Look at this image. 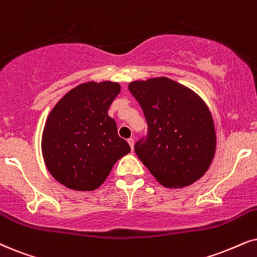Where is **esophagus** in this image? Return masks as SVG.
Wrapping results in <instances>:
<instances>
[{
  "label": "esophagus",
  "instance_id": "1",
  "mask_svg": "<svg viewBox=\"0 0 257 257\" xmlns=\"http://www.w3.org/2000/svg\"><path fill=\"white\" fill-rule=\"evenodd\" d=\"M128 144H129V146H131V148H132V151L133 149H134V139H128Z\"/></svg>",
  "mask_w": 257,
  "mask_h": 257
}]
</instances>
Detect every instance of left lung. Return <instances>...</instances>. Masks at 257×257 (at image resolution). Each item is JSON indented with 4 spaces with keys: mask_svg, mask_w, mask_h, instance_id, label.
<instances>
[{
    "mask_svg": "<svg viewBox=\"0 0 257 257\" xmlns=\"http://www.w3.org/2000/svg\"><path fill=\"white\" fill-rule=\"evenodd\" d=\"M144 110L147 136L135 153L158 183L190 186L209 170L216 152V131L206 103L190 87L167 77L129 83Z\"/></svg>",
    "mask_w": 257,
    "mask_h": 257,
    "instance_id": "1",
    "label": "left lung"
}]
</instances>
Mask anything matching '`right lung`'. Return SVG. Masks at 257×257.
Instances as JSON below:
<instances>
[{
    "label": "right lung",
    "instance_id": "1",
    "mask_svg": "<svg viewBox=\"0 0 257 257\" xmlns=\"http://www.w3.org/2000/svg\"><path fill=\"white\" fill-rule=\"evenodd\" d=\"M119 91L121 85L110 80L86 82L51 110L42 132V157L52 177L67 188L96 190L116 161L131 152L108 115Z\"/></svg>",
    "mask_w": 257,
    "mask_h": 257
}]
</instances>
